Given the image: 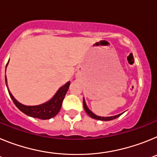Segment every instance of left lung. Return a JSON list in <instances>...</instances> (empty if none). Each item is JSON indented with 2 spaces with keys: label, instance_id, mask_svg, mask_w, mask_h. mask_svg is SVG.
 Listing matches in <instances>:
<instances>
[{
  "label": "left lung",
  "instance_id": "left-lung-1",
  "mask_svg": "<svg viewBox=\"0 0 157 157\" xmlns=\"http://www.w3.org/2000/svg\"><path fill=\"white\" fill-rule=\"evenodd\" d=\"M83 106H84V109H85L86 112L87 114L89 116H90L91 118L93 119H95V120H102V121H109V120H115L116 118L120 117L122 114H119L117 116H110V117H101V116H96L95 114H94L92 112H91L90 109L87 108L86 106V104L85 102V100L83 99Z\"/></svg>",
  "mask_w": 157,
  "mask_h": 157
}]
</instances>
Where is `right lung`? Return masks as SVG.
<instances>
[{
  "label": "right lung",
  "instance_id": "add662e5",
  "mask_svg": "<svg viewBox=\"0 0 157 157\" xmlns=\"http://www.w3.org/2000/svg\"><path fill=\"white\" fill-rule=\"evenodd\" d=\"M8 65V63L6 64ZM5 82H6V86L7 85V79L6 76H5ZM70 86V82H67L64 86L59 89V90L56 92L53 98L50 100L49 101L46 102L45 104L40 105H36V106H26L24 105H22L19 102H18L13 96L12 95L11 92L8 90V94L10 95L11 98H12V101L14 102L15 105L17 107L19 110L23 112L24 114L27 115L31 117L37 118V119H41V120H49L51 118L54 117L57 115L58 112L60 110L61 108L62 102L64 98L65 95H66L67 90Z\"/></svg>",
  "mask_w": 157,
  "mask_h": 157
}]
</instances>
